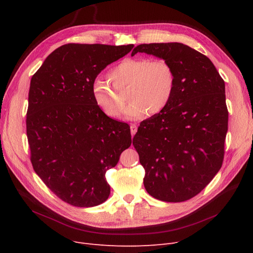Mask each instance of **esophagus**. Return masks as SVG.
Wrapping results in <instances>:
<instances>
[{
	"mask_svg": "<svg viewBox=\"0 0 253 253\" xmlns=\"http://www.w3.org/2000/svg\"><path fill=\"white\" fill-rule=\"evenodd\" d=\"M130 130H131V135L132 136H134V134L136 133V131H137V125L136 124H131L130 125Z\"/></svg>",
	"mask_w": 253,
	"mask_h": 253,
	"instance_id": "34e87169",
	"label": "esophagus"
}]
</instances>
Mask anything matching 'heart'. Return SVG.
Here are the masks:
<instances>
[{
	"label": "heart",
	"instance_id": "heart-1",
	"mask_svg": "<svg viewBox=\"0 0 253 253\" xmlns=\"http://www.w3.org/2000/svg\"><path fill=\"white\" fill-rule=\"evenodd\" d=\"M114 91L104 82L96 81L92 86V96L98 108L110 118H120L126 110L129 119H140L148 113L160 114L169 104L175 88V73L163 58H126L108 74Z\"/></svg>",
	"mask_w": 253,
	"mask_h": 253
}]
</instances>
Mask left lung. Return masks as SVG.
Wrapping results in <instances>:
<instances>
[{
  "label": "left lung",
  "instance_id": "obj_1",
  "mask_svg": "<svg viewBox=\"0 0 253 253\" xmlns=\"http://www.w3.org/2000/svg\"><path fill=\"white\" fill-rule=\"evenodd\" d=\"M137 52L167 60L175 73L169 104L142 121L133 137L144 188L161 201L190 200L223 162L229 119L224 81L207 56L188 45L141 44L131 55Z\"/></svg>",
  "mask_w": 253,
  "mask_h": 253
}]
</instances>
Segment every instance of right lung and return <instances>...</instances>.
<instances>
[{
    "label": "right lung",
    "mask_w": 253,
    "mask_h": 253,
    "mask_svg": "<svg viewBox=\"0 0 253 253\" xmlns=\"http://www.w3.org/2000/svg\"><path fill=\"white\" fill-rule=\"evenodd\" d=\"M133 47L65 44L32 77L26 112L31 162L46 187L73 206L93 207L109 198L106 171L131 145L129 125L98 108L92 86L106 65Z\"/></svg>",
    "instance_id": "right-lung-1"
}]
</instances>
